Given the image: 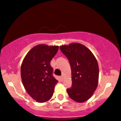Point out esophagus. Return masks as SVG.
Wrapping results in <instances>:
<instances>
[{
    "instance_id": "1",
    "label": "esophagus",
    "mask_w": 121,
    "mask_h": 121,
    "mask_svg": "<svg viewBox=\"0 0 121 121\" xmlns=\"http://www.w3.org/2000/svg\"><path fill=\"white\" fill-rule=\"evenodd\" d=\"M60 78H61V80H63L64 76H60Z\"/></svg>"
}]
</instances>
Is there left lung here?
Listing matches in <instances>:
<instances>
[{
	"label": "left lung",
	"mask_w": 121,
	"mask_h": 121,
	"mask_svg": "<svg viewBox=\"0 0 121 121\" xmlns=\"http://www.w3.org/2000/svg\"><path fill=\"white\" fill-rule=\"evenodd\" d=\"M60 48L71 68L72 86L66 90L69 96L77 102L88 100L98 85L99 68L95 56L80 43L61 45Z\"/></svg>",
	"instance_id": "1"
}]
</instances>
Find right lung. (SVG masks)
I'll use <instances>...</instances> for the list:
<instances>
[{
    "mask_svg": "<svg viewBox=\"0 0 121 121\" xmlns=\"http://www.w3.org/2000/svg\"><path fill=\"white\" fill-rule=\"evenodd\" d=\"M59 49L58 46L39 44L25 56L21 66V77L26 91L40 103L49 100L58 81L53 76L51 61Z\"/></svg>",
    "mask_w": 121,
    "mask_h": 121,
    "instance_id": "obj_1",
    "label": "right lung"
}]
</instances>
